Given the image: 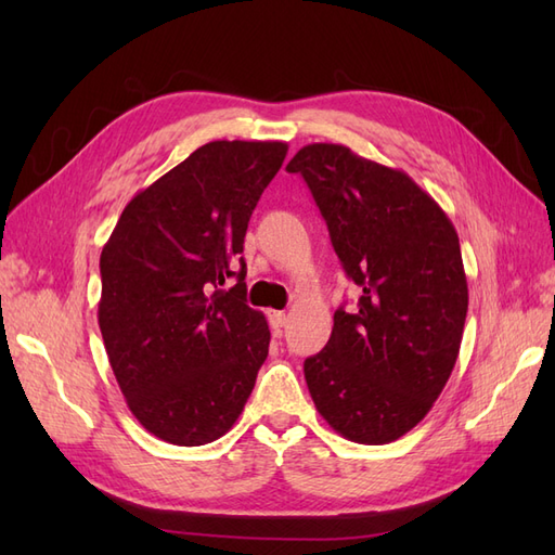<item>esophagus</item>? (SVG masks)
<instances>
[{
  "label": "esophagus",
  "instance_id": "obj_1",
  "mask_svg": "<svg viewBox=\"0 0 555 555\" xmlns=\"http://www.w3.org/2000/svg\"><path fill=\"white\" fill-rule=\"evenodd\" d=\"M268 319H271V326H273L275 331H280V328L287 326V314H284V312H278V310L268 312Z\"/></svg>",
  "mask_w": 555,
  "mask_h": 555
}]
</instances>
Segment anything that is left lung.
<instances>
[{"mask_svg":"<svg viewBox=\"0 0 555 555\" xmlns=\"http://www.w3.org/2000/svg\"><path fill=\"white\" fill-rule=\"evenodd\" d=\"M328 227L357 310L338 308L304 373L317 412L343 438L386 444L433 408L456 365L467 314L459 233L418 184L345 145L312 143L287 164Z\"/></svg>","mask_w":555,"mask_h":555,"instance_id":"left-lung-1","label":"left lung"}]
</instances>
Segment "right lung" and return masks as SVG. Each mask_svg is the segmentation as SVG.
<instances>
[{"mask_svg":"<svg viewBox=\"0 0 555 555\" xmlns=\"http://www.w3.org/2000/svg\"><path fill=\"white\" fill-rule=\"evenodd\" d=\"M284 157L280 141L201 145L129 201L102 249L99 328L113 375L164 442L222 438L255 389L271 331L247 306L238 255Z\"/></svg>","mask_w":555,"mask_h":555,"instance_id":"obj_1","label":"right lung"}]
</instances>
